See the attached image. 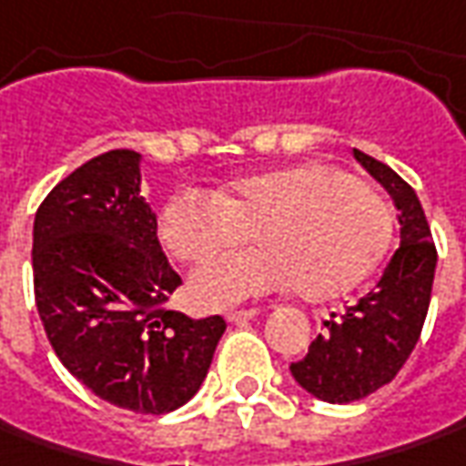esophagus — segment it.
I'll return each instance as SVG.
<instances>
[{
	"mask_svg": "<svg viewBox=\"0 0 466 466\" xmlns=\"http://www.w3.org/2000/svg\"><path fill=\"white\" fill-rule=\"evenodd\" d=\"M260 309H229L227 312V319L229 322H245V319H252V317H258Z\"/></svg>",
	"mask_w": 466,
	"mask_h": 466,
	"instance_id": "esophagus-1",
	"label": "esophagus"
}]
</instances>
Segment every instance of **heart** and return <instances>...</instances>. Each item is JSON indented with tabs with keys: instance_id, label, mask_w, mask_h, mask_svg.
I'll use <instances>...</instances> for the list:
<instances>
[{
	"instance_id": "1",
	"label": "heart",
	"mask_w": 466,
	"mask_h": 466,
	"mask_svg": "<svg viewBox=\"0 0 466 466\" xmlns=\"http://www.w3.org/2000/svg\"><path fill=\"white\" fill-rule=\"evenodd\" d=\"M249 237L260 248L198 273L190 299L203 309L279 291L340 297L369 279L392 245V208L371 185L325 162L234 177L214 193L180 190L159 214L165 248L208 265Z\"/></svg>"
}]
</instances>
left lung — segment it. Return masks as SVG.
Returning <instances> with one entry per match:
<instances>
[{
    "mask_svg": "<svg viewBox=\"0 0 466 466\" xmlns=\"http://www.w3.org/2000/svg\"><path fill=\"white\" fill-rule=\"evenodd\" d=\"M353 157L392 196L400 248L374 291L340 317L329 314L328 329L314 338L309 353L291 363L299 387L332 405L363 400L397 377L420 338L436 273V245L415 190L374 157L359 149Z\"/></svg>",
    "mask_w": 466,
    "mask_h": 466,
    "instance_id": "obj_1",
    "label": "left lung"
}]
</instances>
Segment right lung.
<instances>
[{"instance_id": "add662e5", "label": "right lung", "mask_w": 466, "mask_h": 466, "mask_svg": "<svg viewBox=\"0 0 466 466\" xmlns=\"http://www.w3.org/2000/svg\"><path fill=\"white\" fill-rule=\"evenodd\" d=\"M141 154L113 149L64 177L33 224V283L48 343L89 392L162 415L201 390L224 317L167 309L180 276L141 198Z\"/></svg>"}]
</instances>
